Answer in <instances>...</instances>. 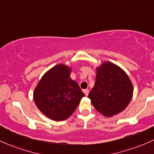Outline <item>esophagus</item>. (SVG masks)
Wrapping results in <instances>:
<instances>
[{
	"label": "esophagus",
	"instance_id": "obj_1",
	"mask_svg": "<svg viewBox=\"0 0 154 154\" xmlns=\"http://www.w3.org/2000/svg\"><path fill=\"white\" fill-rule=\"evenodd\" d=\"M83 92H84V93L85 94V95H88V93H89V90L85 89V90H83Z\"/></svg>",
	"mask_w": 154,
	"mask_h": 154
}]
</instances>
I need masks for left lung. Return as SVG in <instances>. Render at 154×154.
<instances>
[{"label": "left lung", "instance_id": "1", "mask_svg": "<svg viewBox=\"0 0 154 154\" xmlns=\"http://www.w3.org/2000/svg\"><path fill=\"white\" fill-rule=\"evenodd\" d=\"M132 94L133 87L128 75L120 67L106 61L97 68L94 87L88 98L98 112L111 117L126 109Z\"/></svg>", "mask_w": 154, "mask_h": 154}]
</instances>
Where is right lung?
I'll return each mask as SVG.
<instances>
[{"label":"right lung","mask_w":154,"mask_h":154,"mask_svg":"<svg viewBox=\"0 0 154 154\" xmlns=\"http://www.w3.org/2000/svg\"><path fill=\"white\" fill-rule=\"evenodd\" d=\"M70 74L69 67L56 65L43 76L33 93L39 110L55 121L69 117L85 96L77 82L70 78Z\"/></svg>","instance_id":"add662e5"}]
</instances>
